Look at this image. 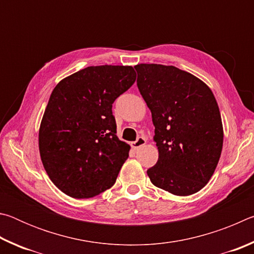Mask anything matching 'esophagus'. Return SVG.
<instances>
[{"label":"esophagus","mask_w":254,"mask_h":254,"mask_svg":"<svg viewBox=\"0 0 254 254\" xmlns=\"http://www.w3.org/2000/svg\"><path fill=\"white\" fill-rule=\"evenodd\" d=\"M145 143H147V140L144 139L143 136H139L137 139L134 141V142L131 143V147L133 150H137L139 148L142 147V145H144Z\"/></svg>","instance_id":"34e87169"}]
</instances>
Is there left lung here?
Wrapping results in <instances>:
<instances>
[{
	"label": "left lung",
	"instance_id": "8db88e82",
	"mask_svg": "<svg viewBox=\"0 0 254 254\" xmlns=\"http://www.w3.org/2000/svg\"><path fill=\"white\" fill-rule=\"evenodd\" d=\"M136 85L151 111L156 165L151 183L177 196L199 191L209 182L223 148L222 118L203 80L175 66L139 64Z\"/></svg>",
	"mask_w": 254,
	"mask_h": 254
}]
</instances>
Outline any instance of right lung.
Segmentation results:
<instances>
[{
    "label": "right lung",
    "mask_w": 254,
    "mask_h": 254,
    "mask_svg": "<svg viewBox=\"0 0 254 254\" xmlns=\"http://www.w3.org/2000/svg\"><path fill=\"white\" fill-rule=\"evenodd\" d=\"M132 66H91L56 85L39 128L47 175L66 195L91 198L113 186L130 145L117 135L112 104L134 84Z\"/></svg>",
    "instance_id": "1"
}]
</instances>
